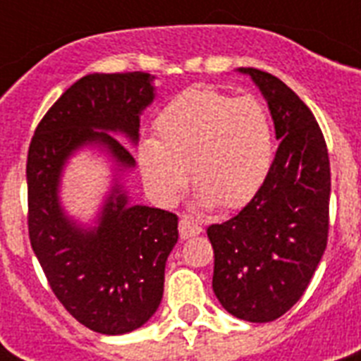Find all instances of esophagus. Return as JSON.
<instances>
[{
    "label": "esophagus",
    "instance_id": "obj_1",
    "mask_svg": "<svg viewBox=\"0 0 361 361\" xmlns=\"http://www.w3.org/2000/svg\"><path fill=\"white\" fill-rule=\"evenodd\" d=\"M200 232H202V226H200V223H198L195 217H191V215H181L180 236L183 238V240H187V238H192V236H198Z\"/></svg>",
    "mask_w": 361,
    "mask_h": 361
}]
</instances>
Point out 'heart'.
I'll list each match as a JSON object with an SVG mask.
<instances>
[{
  "label": "heart",
  "instance_id": "b5f03b06",
  "mask_svg": "<svg viewBox=\"0 0 361 361\" xmlns=\"http://www.w3.org/2000/svg\"><path fill=\"white\" fill-rule=\"evenodd\" d=\"M155 142H142L138 164L163 204L178 200L187 169L204 204L236 209L251 200L274 163V123L257 97L189 87L155 118Z\"/></svg>",
  "mask_w": 361,
  "mask_h": 361
}]
</instances>
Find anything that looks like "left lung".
Wrapping results in <instances>:
<instances>
[{"mask_svg":"<svg viewBox=\"0 0 361 361\" xmlns=\"http://www.w3.org/2000/svg\"><path fill=\"white\" fill-rule=\"evenodd\" d=\"M268 101L281 140L260 191L232 219L208 226L214 292L247 322L279 319L303 296L330 231V157L309 106L277 76L240 69Z\"/></svg>","mask_w":361,"mask_h":361,"instance_id":"obj_1","label":"left lung"}]
</instances>
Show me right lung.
I'll return each mask as SVG.
<instances>
[{
	"label": "right lung",
	"instance_id": "1",
	"mask_svg": "<svg viewBox=\"0 0 361 361\" xmlns=\"http://www.w3.org/2000/svg\"><path fill=\"white\" fill-rule=\"evenodd\" d=\"M147 73L87 75L76 80L39 121L31 138L27 231L48 285L61 305L90 330L120 336L152 319L164 286V264L178 241V215L129 206L116 185L97 228L82 231L59 208L65 161L84 144H103L121 169L129 149L109 130L138 140L140 112L153 101Z\"/></svg>",
	"mask_w": 361,
	"mask_h": 361
}]
</instances>
